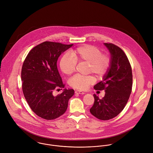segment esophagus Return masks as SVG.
I'll return each mask as SVG.
<instances>
[{
	"label": "esophagus",
	"mask_w": 153,
	"mask_h": 153,
	"mask_svg": "<svg viewBox=\"0 0 153 153\" xmlns=\"http://www.w3.org/2000/svg\"><path fill=\"white\" fill-rule=\"evenodd\" d=\"M75 94H85V93L84 92H82V91H75Z\"/></svg>",
	"instance_id": "esophagus-1"
}]
</instances>
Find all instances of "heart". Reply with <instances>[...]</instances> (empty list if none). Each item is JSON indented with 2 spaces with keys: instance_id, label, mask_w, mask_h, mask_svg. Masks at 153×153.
Returning a JSON list of instances; mask_svg holds the SVG:
<instances>
[{
  "instance_id": "heart-1",
  "label": "heart",
  "mask_w": 153,
  "mask_h": 153,
  "mask_svg": "<svg viewBox=\"0 0 153 153\" xmlns=\"http://www.w3.org/2000/svg\"><path fill=\"white\" fill-rule=\"evenodd\" d=\"M69 54H65L60 61V68L66 75H71L76 68L77 62L79 63H88L87 73H93L97 77L102 78L108 72L110 65L111 59L108 55L101 53L97 47L84 45L73 50ZM95 79L92 76L76 75L70 80V85L80 91H85L94 84Z\"/></svg>"
}]
</instances>
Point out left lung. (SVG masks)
Returning <instances> with one entry per match:
<instances>
[{"mask_svg":"<svg viewBox=\"0 0 153 153\" xmlns=\"http://www.w3.org/2000/svg\"><path fill=\"white\" fill-rule=\"evenodd\" d=\"M111 58L110 67L103 80L94 86L97 91L104 90L102 99L94 95L95 101L90 109L97 119L108 120L116 117L125 108L132 88V71L129 61L124 51L117 45L105 43Z\"/></svg>","mask_w":153,"mask_h":153,"instance_id":"obj_1","label":"left lung"}]
</instances>
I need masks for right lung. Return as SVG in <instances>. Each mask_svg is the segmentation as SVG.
<instances>
[{
	"mask_svg": "<svg viewBox=\"0 0 153 153\" xmlns=\"http://www.w3.org/2000/svg\"><path fill=\"white\" fill-rule=\"evenodd\" d=\"M72 46L44 42L34 47L23 62L21 80L24 96L32 111L42 119L50 120L62 116L74 94L73 89H64L62 93L53 95L54 91L65 87L57 68V60Z\"/></svg>",
	"mask_w": 153,
	"mask_h": 153,
	"instance_id": "add662e5",
	"label": "right lung"
}]
</instances>
